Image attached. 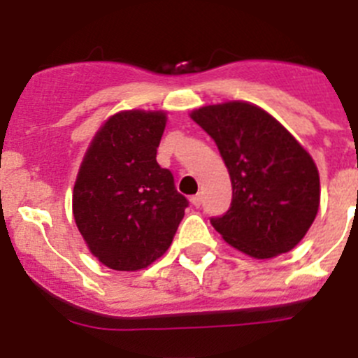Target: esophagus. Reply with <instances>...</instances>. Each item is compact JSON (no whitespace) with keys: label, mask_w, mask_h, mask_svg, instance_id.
<instances>
[{"label":"esophagus","mask_w":358,"mask_h":358,"mask_svg":"<svg viewBox=\"0 0 358 358\" xmlns=\"http://www.w3.org/2000/svg\"><path fill=\"white\" fill-rule=\"evenodd\" d=\"M190 203H192L196 208H199L201 203H203V196H201V194H196V196L190 197Z\"/></svg>","instance_id":"esophagus-1"}]
</instances>
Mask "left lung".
Instances as JSON below:
<instances>
[{"label":"left lung","mask_w":358,"mask_h":358,"mask_svg":"<svg viewBox=\"0 0 358 358\" xmlns=\"http://www.w3.org/2000/svg\"><path fill=\"white\" fill-rule=\"evenodd\" d=\"M217 143L232 183V201L211 225L255 259L287 253L304 238L320 204V178L311 155L267 112L245 101L192 112Z\"/></svg>","instance_id":"1"}]
</instances>
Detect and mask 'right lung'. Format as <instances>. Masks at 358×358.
Returning a JSON list of instances; mask_svg holds the SVG:
<instances>
[{
    "mask_svg": "<svg viewBox=\"0 0 358 358\" xmlns=\"http://www.w3.org/2000/svg\"><path fill=\"white\" fill-rule=\"evenodd\" d=\"M164 112L110 117L83 157L73 189L76 227L92 255L115 271H138L164 255L189 201L157 164Z\"/></svg>",
    "mask_w": 358,
    "mask_h": 358,
    "instance_id": "1",
    "label": "right lung"
}]
</instances>
